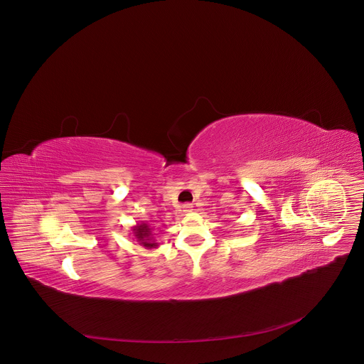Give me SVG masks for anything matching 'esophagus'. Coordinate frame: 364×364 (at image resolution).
<instances>
[{"mask_svg": "<svg viewBox=\"0 0 364 364\" xmlns=\"http://www.w3.org/2000/svg\"><path fill=\"white\" fill-rule=\"evenodd\" d=\"M183 211L186 213V214H188V213H191L193 211V204H190V203H187V204H184L183 205Z\"/></svg>", "mask_w": 364, "mask_h": 364, "instance_id": "esophagus-1", "label": "esophagus"}]
</instances>
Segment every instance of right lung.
I'll list each match as a JSON object with an SVG mask.
<instances>
[{
	"instance_id": "right-lung-1",
	"label": "right lung",
	"mask_w": 364,
	"mask_h": 364,
	"mask_svg": "<svg viewBox=\"0 0 364 364\" xmlns=\"http://www.w3.org/2000/svg\"><path fill=\"white\" fill-rule=\"evenodd\" d=\"M151 231H153V228L150 227V224L147 221L137 223V225L133 227V235L139 241V245L149 250L159 247V243H156V238L153 237Z\"/></svg>"
}]
</instances>
